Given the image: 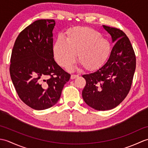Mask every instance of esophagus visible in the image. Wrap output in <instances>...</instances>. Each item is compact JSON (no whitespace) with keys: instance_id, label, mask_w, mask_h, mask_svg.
I'll return each mask as SVG.
<instances>
[{"instance_id":"obj_1","label":"esophagus","mask_w":148,"mask_h":148,"mask_svg":"<svg viewBox=\"0 0 148 148\" xmlns=\"http://www.w3.org/2000/svg\"><path fill=\"white\" fill-rule=\"evenodd\" d=\"M77 77H78L77 75H74V74H72V75H71V79H76V78H77Z\"/></svg>"}]
</instances>
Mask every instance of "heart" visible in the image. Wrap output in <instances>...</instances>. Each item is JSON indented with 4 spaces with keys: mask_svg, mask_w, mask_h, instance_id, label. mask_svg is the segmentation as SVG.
I'll list each match as a JSON object with an SVG mask.
<instances>
[{
    "mask_svg": "<svg viewBox=\"0 0 148 148\" xmlns=\"http://www.w3.org/2000/svg\"><path fill=\"white\" fill-rule=\"evenodd\" d=\"M58 37L53 46L56 62L66 67L78 60L86 70L94 71L104 65L109 57L111 45L101 34L86 27H75Z\"/></svg>",
    "mask_w": 148,
    "mask_h": 148,
    "instance_id": "heart-1",
    "label": "heart"
}]
</instances>
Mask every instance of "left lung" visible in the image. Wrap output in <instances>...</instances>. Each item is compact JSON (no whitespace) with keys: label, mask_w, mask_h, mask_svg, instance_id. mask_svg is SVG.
<instances>
[{"label":"left lung","mask_w":148,"mask_h":148,"mask_svg":"<svg viewBox=\"0 0 148 148\" xmlns=\"http://www.w3.org/2000/svg\"><path fill=\"white\" fill-rule=\"evenodd\" d=\"M115 45L106 64L98 70L84 74V101L98 111L118 106L128 95L136 67V58L129 39L121 30L103 25Z\"/></svg>","instance_id":"1"}]
</instances>
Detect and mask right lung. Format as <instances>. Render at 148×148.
<instances>
[{
	"label": "right lung",
	"mask_w": 148,
	"mask_h": 148,
	"mask_svg": "<svg viewBox=\"0 0 148 148\" xmlns=\"http://www.w3.org/2000/svg\"><path fill=\"white\" fill-rule=\"evenodd\" d=\"M55 25L54 20L35 21L20 33L12 48V83L22 101L36 110L55 105L71 77L53 58Z\"/></svg>",
	"instance_id": "add662e5"
}]
</instances>
